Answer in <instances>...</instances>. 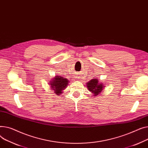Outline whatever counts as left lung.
Masks as SVG:
<instances>
[{
	"mask_svg": "<svg viewBox=\"0 0 148 148\" xmlns=\"http://www.w3.org/2000/svg\"><path fill=\"white\" fill-rule=\"evenodd\" d=\"M88 90L93 94V96H97L99 95L100 92L103 91V88L105 87V85L101 82H100L98 79L93 78L91 79L88 83L86 84Z\"/></svg>",
	"mask_w": 148,
	"mask_h": 148,
	"instance_id": "obj_1",
	"label": "left lung"
}]
</instances>
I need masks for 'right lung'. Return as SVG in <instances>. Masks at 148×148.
I'll return each instance as SVG.
<instances>
[{
	"instance_id": "1",
	"label": "right lung",
	"mask_w": 148,
	"mask_h": 148,
	"mask_svg": "<svg viewBox=\"0 0 148 148\" xmlns=\"http://www.w3.org/2000/svg\"><path fill=\"white\" fill-rule=\"evenodd\" d=\"M69 81L67 78L60 76H56L54 79L51 80L49 84L51 85V88L54 91L55 94L59 95L67 87Z\"/></svg>"
}]
</instances>
